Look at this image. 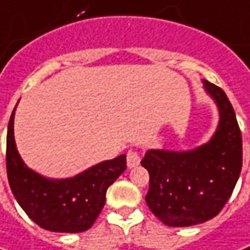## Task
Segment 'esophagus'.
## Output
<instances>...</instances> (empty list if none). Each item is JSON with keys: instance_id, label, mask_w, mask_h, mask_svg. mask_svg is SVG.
I'll use <instances>...</instances> for the list:
<instances>
[{"instance_id": "obj_1", "label": "esophagus", "mask_w": 250, "mask_h": 250, "mask_svg": "<svg viewBox=\"0 0 250 250\" xmlns=\"http://www.w3.org/2000/svg\"><path fill=\"white\" fill-rule=\"evenodd\" d=\"M126 163H128V167H136V166H139L140 163V156L138 151H135V150H129L128 151V154H126Z\"/></svg>"}]
</instances>
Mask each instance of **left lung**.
I'll return each mask as SVG.
<instances>
[{
	"instance_id": "1",
	"label": "left lung",
	"mask_w": 250,
	"mask_h": 250,
	"mask_svg": "<svg viewBox=\"0 0 250 250\" xmlns=\"http://www.w3.org/2000/svg\"><path fill=\"white\" fill-rule=\"evenodd\" d=\"M203 87L220 114L211 139L185 151L147 150L140 161L150 175L146 203L166 226H196L216 217L241 174L242 136L235 111L223 89L207 81Z\"/></svg>"
}]
</instances>
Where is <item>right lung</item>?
Returning <instances> with one entry per match:
<instances>
[{
	"mask_svg": "<svg viewBox=\"0 0 250 250\" xmlns=\"http://www.w3.org/2000/svg\"><path fill=\"white\" fill-rule=\"evenodd\" d=\"M15 110L6 133V174L16 202L44 229L72 234L89 229L104 207L108 187L126 169V156L101 161L72 178L43 177L27 167L18 153Z\"/></svg>",
	"mask_w": 250,
	"mask_h": 250,
	"instance_id": "1",
	"label": "right lung"
}]
</instances>
